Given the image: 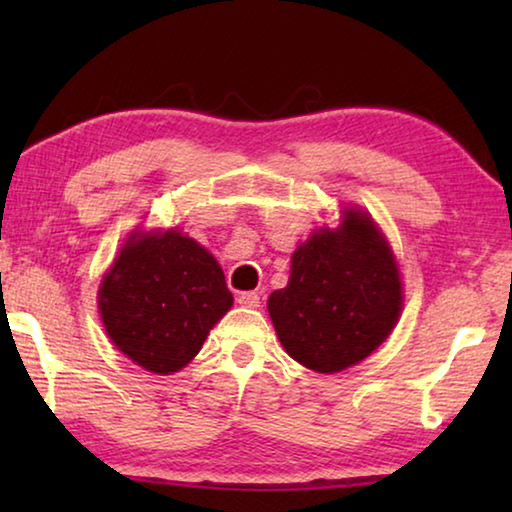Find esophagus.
Returning a JSON list of instances; mask_svg holds the SVG:
<instances>
[{"instance_id": "1", "label": "esophagus", "mask_w": 512, "mask_h": 512, "mask_svg": "<svg viewBox=\"0 0 512 512\" xmlns=\"http://www.w3.org/2000/svg\"><path fill=\"white\" fill-rule=\"evenodd\" d=\"M237 302L241 307H248V309H255V307H259V296L255 291H244V293H239V298H237Z\"/></svg>"}]
</instances>
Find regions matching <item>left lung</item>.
I'll return each instance as SVG.
<instances>
[{"instance_id":"8db88e82","label":"left lung","mask_w":512,"mask_h":512,"mask_svg":"<svg viewBox=\"0 0 512 512\" xmlns=\"http://www.w3.org/2000/svg\"><path fill=\"white\" fill-rule=\"evenodd\" d=\"M402 311L395 255L368 212L311 232L291 257L289 284L268 298L282 348L316 372H341L388 339Z\"/></svg>"}]
</instances>
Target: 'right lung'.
<instances>
[{
    "instance_id": "add662e5",
    "label": "right lung",
    "mask_w": 512,
    "mask_h": 512,
    "mask_svg": "<svg viewBox=\"0 0 512 512\" xmlns=\"http://www.w3.org/2000/svg\"><path fill=\"white\" fill-rule=\"evenodd\" d=\"M230 307L219 262L176 228L135 230L99 287L110 341L155 375L185 368Z\"/></svg>"
}]
</instances>
